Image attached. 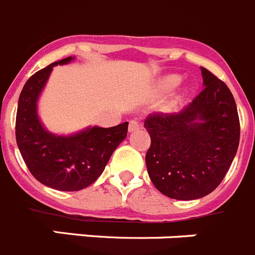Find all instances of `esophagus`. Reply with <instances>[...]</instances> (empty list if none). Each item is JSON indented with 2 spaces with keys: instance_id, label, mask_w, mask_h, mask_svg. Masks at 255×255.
I'll return each mask as SVG.
<instances>
[{
  "instance_id": "esophagus-1",
  "label": "esophagus",
  "mask_w": 255,
  "mask_h": 255,
  "mask_svg": "<svg viewBox=\"0 0 255 255\" xmlns=\"http://www.w3.org/2000/svg\"><path fill=\"white\" fill-rule=\"evenodd\" d=\"M138 129H139V123L136 122V121H130L129 125H128V130H129V133L136 132V130Z\"/></svg>"
}]
</instances>
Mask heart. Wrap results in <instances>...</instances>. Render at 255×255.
I'll return each instance as SVG.
<instances>
[{"mask_svg": "<svg viewBox=\"0 0 255 255\" xmlns=\"http://www.w3.org/2000/svg\"><path fill=\"white\" fill-rule=\"evenodd\" d=\"M179 82H180V76L169 75V76H165L160 80L159 85H157V90L161 91V93H166V91H170L171 89L175 88Z\"/></svg>", "mask_w": 255, "mask_h": 255, "instance_id": "heart-1", "label": "heart"}]
</instances>
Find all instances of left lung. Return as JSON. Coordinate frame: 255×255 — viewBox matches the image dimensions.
<instances>
[{"label":"left lung","instance_id":"1","mask_svg":"<svg viewBox=\"0 0 255 255\" xmlns=\"http://www.w3.org/2000/svg\"><path fill=\"white\" fill-rule=\"evenodd\" d=\"M205 89L182 112L150 114L148 176L165 196L192 201L219 187L238 151L240 125L229 88L201 67Z\"/></svg>","mask_w":255,"mask_h":255}]
</instances>
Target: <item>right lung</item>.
I'll use <instances>...</instances> for the list:
<instances>
[{
	"label": "right lung",
	"instance_id": "1",
	"mask_svg": "<svg viewBox=\"0 0 255 255\" xmlns=\"http://www.w3.org/2000/svg\"><path fill=\"white\" fill-rule=\"evenodd\" d=\"M73 59L67 57L34 73L22 88L16 113V142L27 169L42 184L65 192L93 184L128 132V122L109 128L86 127L66 136L44 127L38 113L39 98L54 66Z\"/></svg>",
	"mask_w": 255,
	"mask_h": 255
}]
</instances>
